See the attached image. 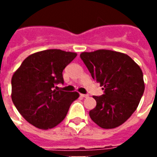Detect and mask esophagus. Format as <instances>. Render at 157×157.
<instances>
[{
	"instance_id": "1",
	"label": "esophagus",
	"mask_w": 157,
	"mask_h": 157,
	"mask_svg": "<svg viewBox=\"0 0 157 157\" xmlns=\"http://www.w3.org/2000/svg\"><path fill=\"white\" fill-rule=\"evenodd\" d=\"M82 98H88V95L87 94H80Z\"/></svg>"
}]
</instances>
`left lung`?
<instances>
[{"mask_svg":"<svg viewBox=\"0 0 157 157\" xmlns=\"http://www.w3.org/2000/svg\"><path fill=\"white\" fill-rule=\"evenodd\" d=\"M80 57L105 90L102 96L93 97L97 105L90 111L91 120L104 129L122 125L137 109L145 90L141 67L127 54L109 49L83 52Z\"/></svg>","mask_w":157,"mask_h":157,"instance_id":"1","label":"left lung"}]
</instances>
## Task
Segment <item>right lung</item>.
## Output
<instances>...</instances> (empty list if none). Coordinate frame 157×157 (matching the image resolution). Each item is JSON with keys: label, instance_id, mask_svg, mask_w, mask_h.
Here are the masks:
<instances>
[{"label": "right lung", "instance_id": "add662e5", "mask_svg": "<svg viewBox=\"0 0 157 157\" xmlns=\"http://www.w3.org/2000/svg\"><path fill=\"white\" fill-rule=\"evenodd\" d=\"M76 52L47 49L27 56L12 78V100L18 112L34 127L48 130L66 117L78 92L54 90L63 83V71Z\"/></svg>", "mask_w": 157, "mask_h": 157}]
</instances>
